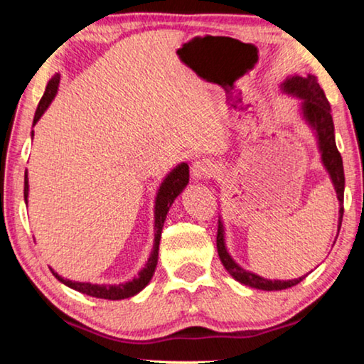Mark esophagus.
I'll list each match as a JSON object with an SVG mask.
<instances>
[{"instance_id":"34e87169","label":"esophagus","mask_w":364,"mask_h":364,"mask_svg":"<svg viewBox=\"0 0 364 364\" xmlns=\"http://www.w3.org/2000/svg\"><path fill=\"white\" fill-rule=\"evenodd\" d=\"M191 173L196 181H205L215 173V166L208 159H200V161L193 162L191 167Z\"/></svg>"}]
</instances>
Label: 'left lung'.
Returning <instances> with one entry per match:
<instances>
[{
  "label": "left lung",
  "mask_w": 364,
  "mask_h": 364,
  "mask_svg": "<svg viewBox=\"0 0 364 364\" xmlns=\"http://www.w3.org/2000/svg\"><path fill=\"white\" fill-rule=\"evenodd\" d=\"M280 91L287 96L301 99L300 104V114L303 121L308 124L315 134L318 152L321 156V164L331 178L333 187L336 191L338 202H340V217H338V232L341 228L343 220V193H345V172H343V159L336 149L335 141V124H333L331 117V107L330 102L323 92V89L318 84L316 77L313 74H306V76H298V74H291L285 81L280 84ZM217 252L220 257L222 265L225 270L240 282L242 285H247L250 288H257V290L265 291H278L285 290V288H291L300 283L306 275L295 280H268L260 275L245 270L238 263L233 260L230 253L227 250L225 245V227H223L222 217L218 218V230H217Z\"/></svg>",
  "instance_id": "1"
}]
</instances>
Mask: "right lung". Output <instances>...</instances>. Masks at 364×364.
Instances as JSON below:
<instances>
[{"label": "right lung", "instance_id": "1", "mask_svg": "<svg viewBox=\"0 0 364 364\" xmlns=\"http://www.w3.org/2000/svg\"><path fill=\"white\" fill-rule=\"evenodd\" d=\"M59 79H61L59 74H54V76L49 79L46 91H44L41 101L38 104L36 114H34L33 126H36V122L41 119L43 114L46 112L49 104H51L53 99L56 97L58 89H59ZM33 136L34 132H31V139ZM187 183H188V166L186 162H181L177 164V166L173 167L166 177H164L161 186H159L156 192V200H154L152 252L147 258L146 265H144L142 270L139 272L137 277H134L132 280L119 283V285H107V283L99 285V283H89V282H74L61 277L58 272H54L51 268L53 275L56 277L59 282L64 283L66 287L73 288V290L84 293V295H89V296L102 298V300H124V298H131L134 295H137V293L142 291L144 288L149 285V282L152 280V275L154 272H156L157 260H159V243H161L164 222H166L167 213L171 210L173 200H176V198L183 192V188L187 187ZM28 196H29V182H28V171H26L24 172V203H28Z\"/></svg>", "mask_w": 364, "mask_h": 364}]
</instances>
